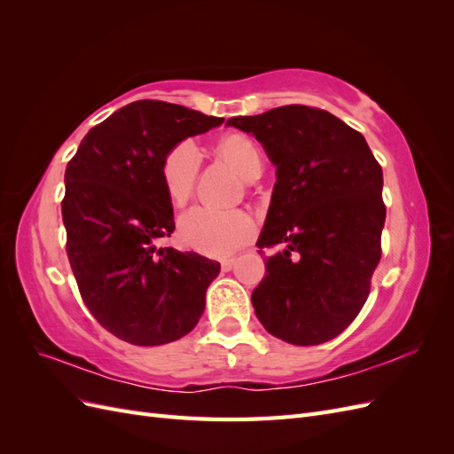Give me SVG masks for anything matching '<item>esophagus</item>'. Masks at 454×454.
I'll use <instances>...</instances> for the list:
<instances>
[{"mask_svg": "<svg viewBox=\"0 0 454 454\" xmlns=\"http://www.w3.org/2000/svg\"><path fill=\"white\" fill-rule=\"evenodd\" d=\"M235 263H237L235 259H223V261H222V269H223V270H231L232 267H235Z\"/></svg>", "mask_w": 454, "mask_h": 454, "instance_id": "34e87169", "label": "esophagus"}]
</instances>
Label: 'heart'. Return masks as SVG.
Masks as SVG:
<instances>
[{"mask_svg": "<svg viewBox=\"0 0 454 454\" xmlns=\"http://www.w3.org/2000/svg\"><path fill=\"white\" fill-rule=\"evenodd\" d=\"M217 151L232 164L244 180H255L263 172V153L246 134H227L219 140ZM200 167L197 145L191 140L176 144L160 164V180L174 206H184L193 193ZM255 235V219L244 210H189L180 219V240L187 248L210 257H227Z\"/></svg>", "mask_w": 454, "mask_h": 454, "instance_id": "1", "label": "heart"}]
</instances>
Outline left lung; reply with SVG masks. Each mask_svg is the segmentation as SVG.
<instances>
[{
  "instance_id": "obj_1",
  "label": "left lung",
  "mask_w": 454,
  "mask_h": 454,
  "mask_svg": "<svg viewBox=\"0 0 454 454\" xmlns=\"http://www.w3.org/2000/svg\"><path fill=\"white\" fill-rule=\"evenodd\" d=\"M229 127L255 136L277 167L257 248L267 257L252 305L267 332L297 347L354 322L380 261L382 168L364 136L325 109L282 106Z\"/></svg>"
}]
</instances>
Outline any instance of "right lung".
<instances>
[{
    "label": "right lung",
    "mask_w": 454,
    "mask_h": 454,
    "mask_svg": "<svg viewBox=\"0 0 454 454\" xmlns=\"http://www.w3.org/2000/svg\"><path fill=\"white\" fill-rule=\"evenodd\" d=\"M222 122L138 100L92 127L67 162L62 219L79 294L98 324L130 345L182 339L204 312L219 263L159 246L176 229L160 164L177 142Z\"/></svg>",
    "instance_id": "obj_1"
}]
</instances>
